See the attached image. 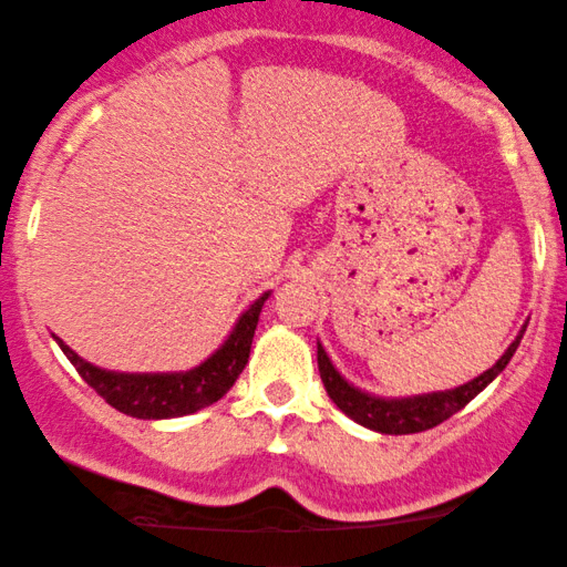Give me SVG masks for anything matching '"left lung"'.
I'll use <instances>...</instances> for the list:
<instances>
[{"label": "left lung", "mask_w": 567, "mask_h": 567, "mask_svg": "<svg viewBox=\"0 0 567 567\" xmlns=\"http://www.w3.org/2000/svg\"><path fill=\"white\" fill-rule=\"evenodd\" d=\"M527 323H523L519 334L514 337L512 346L506 348L504 355L495 361L487 372L476 374L468 383L447 388V391H431V393H415V396H378V393L361 391L359 385L348 383L340 374V369L332 364L329 353L318 342V372H321V383L327 388L329 399L337 404V410L346 412L351 421L364 425L369 431L378 434H417V431H429L434 425L444 423L461 412L476 393L485 388L504 372L508 361H512L514 351L519 348Z\"/></svg>", "instance_id": "1"}]
</instances>
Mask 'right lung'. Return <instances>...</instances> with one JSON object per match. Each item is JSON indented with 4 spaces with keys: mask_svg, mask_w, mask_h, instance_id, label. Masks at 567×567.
I'll use <instances>...</instances> for the list:
<instances>
[{
    "mask_svg": "<svg viewBox=\"0 0 567 567\" xmlns=\"http://www.w3.org/2000/svg\"><path fill=\"white\" fill-rule=\"evenodd\" d=\"M267 297L270 291H265L238 316L230 334L206 361L193 369H184V372H114V369H101L85 361L61 337L53 334V340L82 374V380L123 415L138 417V421L193 415L203 406L219 402L244 372L251 353L254 329H257Z\"/></svg>",
    "mask_w": 567,
    "mask_h": 567,
    "instance_id": "1",
    "label": "right lung"
}]
</instances>
